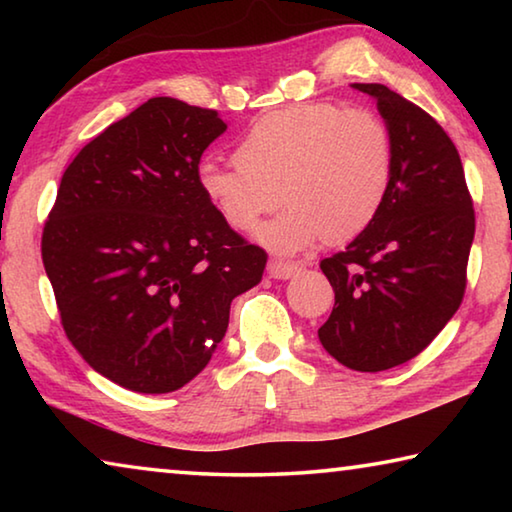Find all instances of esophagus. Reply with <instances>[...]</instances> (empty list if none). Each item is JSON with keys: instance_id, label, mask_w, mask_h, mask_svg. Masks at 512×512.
I'll list each match as a JSON object with an SVG mask.
<instances>
[{"instance_id": "obj_1", "label": "esophagus", "mask_w": 512, "mask_h": 512, "mask_svg": "<svg viewBox=\"0 0 512 512\" xmlns=\"http://www.w3.org/2000/svg\"><path fill=\"white\" fill-rule=\"evenodd\" d=\"M300 268L302 266L298 262H284V259H271V262H268V275H271L273 280H289V277L296 275Z\"/></svg>"}]
</instances>
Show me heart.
Listing matches in <instances>:
<instances>
[{
  "mask_svg": "<svg viewBox=\"0 0 512 512\" xmlns=\"http://www.w3.org/2000/svg\"><path fill=\"white\" fill-rule=\"evenodd\" d=\"M237 160H205L196 183L237 232H253L282 198L289 205L259 232L277 253L325 237L350 241L377 219L393 185L395 142L377 112L311 101L259 117L237 142Z\"/></svg>",
  "mask_w": 512,
  "mask_h": 512,
  "instance_id": "b5f03b06",
  "label": "heart"
}]
</instances>
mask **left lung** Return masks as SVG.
Listing matches in <instances>:
<instances>
[{
  "label": "left lung",
  "mask_w": 512,
  "mask_h": 512,
  "mask_svg": "<svg viewBox=\"0 0 512 512\" xmlns=\"http://www.w3.org/2000/svg\"><path fill=\"white\" fill-rule=\"evenodd\" d=\"M352 88L391 128L393 185L370 228L320 262L334 309L318 339L343 366L379 372L418 357L461 307L474 207L461 155L429 112L386 85Z\"/></svg>",
  "instance_id": "obj_1"
}]
</instances>
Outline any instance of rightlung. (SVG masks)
<instances>
[{
	"mask_svg": "<svg viewBox=\"0 0 512 512\" xmlns=\"http://www.w3.org/2000/svg\"><path fill=\"white\" fill-rule=\"evenodd\" d=\"M219 112L155 97L85 144L42 230L60 323L81 357L135 393H171L221 343L230 302L266 250L237 235L196 183Z\"/></svg>",
	"mask_w": 512,
	"mask_h": 512,
	"instance_id": "obj_1",
	"label": "right lung"
}]
</instances>
